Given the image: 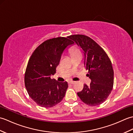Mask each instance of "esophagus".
Masks as SVG:
<instances>
[{"label": "esophagus", "instance_id": "1", "mask_svg": "<svg viewBox=\"0 0 133 133\" xmlns=\"http://www.w3.org/2000/svg\"><path fill=\"white\" fill-rule=\"evenodd\" d=\"M70 84H74L75 83V81H69V82Z\"/></svg>", "mask_w": 133, "mask_h": 133}]
</instances>
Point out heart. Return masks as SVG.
Returning a JSON list of instances; mask_svg holds the SVG:
<instances>
[{
  "label": "heart",
  "instance_id": "obj_1",
  "mask_svg": "<svg viewBox=\"0 0 133 133\" xmlns=\"http://www.w3.org/2000/svg\"><path fill=\"white\" fill-rule=\"evenodd\" d=\"M70 54H71V56H73L77 55H81V52L78 48L76 47H73L70 50Z\"/></svg>",
  "mask_w": 133,
  "mask_h": 133
}]
</instances>
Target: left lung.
<instances>
[{"instance_id":"1","label":"left lung","mask_w":133,"mask_h":133,"mask_svg":"<svg viewBox=\"0 0 133 133\" xmlns=\"http://www.w3.org/2000/svg\"><path fill=\"white\" fill-rule=\"evenodd\" d=\"M69 38L83 50L84 65L89 70L87 76L91 81L90 86L84 84L83 90L77 92L78 97L87 105H99L106 100L113 87L111 62L102 48L89 36L78 34Z\"/></svg>"}]
</instances>
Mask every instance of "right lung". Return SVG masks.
<instances>
[{"instance_id": "add662e5", "label": "right lung", "mask_w": 133, "mask_h": 133, "mask_svg": "<svg viewBox=\"0 0 133 133\" xmlns=\"http://www.w3.org/2000/svg\"><path fill=\"white\" fill-rule=\"evenodd\" d=\"M72 44L69 36L50 39L39 45L31 56L25 72V86L39 106L53 107L65 96L68 83L51 79V75L56 72L64 50Z\"/></svg>"}]
</instances>
